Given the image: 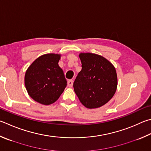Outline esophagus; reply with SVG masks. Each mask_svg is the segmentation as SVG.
I'll list each match as a JSON object with an SVG mask.
<instances>
[{
	"instance_id": "esophagus-1",
	"label": "esophagus",
	"mask_w": 151,
	"mask_h": 151,
	"mask_svg": "<svg viewBox=\"0 0 151 151\" xmlns=\"http://www.w3.org/2000/svg\"><path fill=\"white\" fill-rule=\"evenodd\" d=\"M67 84L68 87H72L73 84V80H69L67 81Z\"/></svg>"
}]
</instances>
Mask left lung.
Instances as JSON below:
<instances>
[{"instance_id": "8db88e82", "label": "left lung", "mask_w": 151, "mask_h": 151, "mask_svg": "<svg viewBox=\"0 0 151 151\" xmlns=\"http://www.w3.org/2000/svg\"><path fill=\"white\" fill-rule=\"evenodd\" d=\"M79 57L82 70L74 82V90L86 108H100L108 103L116 93V68L108 60L99 55L81 53Z\"/></svg>"}]
</instances>
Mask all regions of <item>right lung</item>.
<instances>
[{"instance_id": "right-lung-1", "label": "right lung", "mask_w": 151, "mask_h": 151, "mask_svg": "<svg viewBox=\"0 0 151 151\" xmlns=\"http://www.w3.org/2000/svg\"><path fill=\"white\" fill-rule=\"evenodd\" d=\"M61 55L45 54L27 69L24 83L28 94L37 102L49 105L59 99L67 86V81L58 63Z\"/></svg>"}]
</instances>
